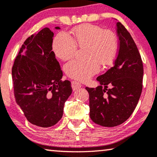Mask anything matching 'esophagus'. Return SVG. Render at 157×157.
Listing matches in <instances>:
<instances>
[{"label":"esophagus","instance_id":"1","mask_svg":"<svg viewBox=\"0 0 157 157\" xmlns=\"http://www.w3.org/2000/svg\"><path fill=\"white\" fill-rule=\"evenodd\" d=\"M71 86H72V89L74 91H76V90L79 89L81 87V84L80 83L77 82V81H72Z\"/></svg>","mask_w":157,"mask_h":157}]
</instances>
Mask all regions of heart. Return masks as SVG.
<instances>
[{
    "label": "heart",
    "instance_id": "obj_1",
    "mask_svg": "<svg viewBox=\"0 0 157 157\" xmlns=\"http://www.w3.org/2000/svg\"><path fill=\"white\" fill-rule=\"evenodd\" d=\"M71 37L59 32L53 41V50L62 61H67L74 55L76 46L85 47L83 60H72L64 66V71L70 78L86 81L99 71V63H112L118 52L119 44L113 32L104 30L99 25L85 23L75 27Z\"/></svg>",
    "mask_w": 157,
    "mask_h": 157
}]
</instances>
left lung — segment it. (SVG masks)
<instances>
[{
	"mask_svg": "<svg viewBox=\"0 0 157 157\" xmlns=\"http://www.w3.org/2000/svg\"><path fill=\"white\" fill-rule=\"evenodd\" d=\"M117 27L119 47L114 65L97 77L100 86L96 89L86 87L89 94L90 118L105 127L126 121L136 108L142 91L144 68L140 53L126 28L120 22ZM109 85L112 88L107 90Z\"/></svg>",
	"mask_w": 157,
	"mask_h": 157,
	"instance_id": "obj_1",
	"label": "left lung"
}]
</instances>
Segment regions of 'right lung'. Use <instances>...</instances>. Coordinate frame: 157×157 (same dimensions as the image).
Listing matches in <instances>:
<instances>
[{"mask_svg":"<svg viewBox=\"0 0 157 157\" xmlns=\"http://www.w3.org/2000/svg\"><path fill=\"white\" fill-rule=\"evenodd\" d=\"M53 35L44 28L28 38L12 68L17 104L30 123L44 128L60 121L64 104L72 93L70 81H61L63 72L52 51Z\"/></svg>","mask_w":157,"mask_h":157,"instance_id":"right-lung-1","label":"right lung"}]
</instances>
